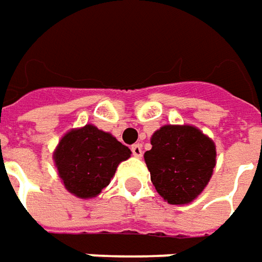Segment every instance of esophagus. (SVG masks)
Segmentation results:
<instances>
[{"instance_id":"1","label":"esophagus","mask_w":262,"mask_h":262,"mask_svg":"<svg viewBox=\"0 0 262 262\" xmlns=\"http://www.w3.org/2000/svg\"><path fill=\"white\" fill-rule=\"evenodd\" d=\"M131 151H133V155L137 157V158H141L142 157V147L140 144H134V145L131 147Z\"/></svg>"}]
</instances>
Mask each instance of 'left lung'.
I'll list each match as a JSON object with an SVG mask.
<instances>
[{
	"instance_id": "left-lung-1",
	"label": "left lung",
	"mask_w": 262,
	"mask_h": 262,
	"mask_svg": "<svg viewBox=\"0 0 262 262\" xmlns=\"http://www.w3.org/2000/svg\"><path fill=\"white\" fill-rule=\"evenodd\" d=\"M144 154L151 181L164 201L192 203L210 183L217 164L215 144L194 125H162Z\"/></svg>"
}]
</instances>
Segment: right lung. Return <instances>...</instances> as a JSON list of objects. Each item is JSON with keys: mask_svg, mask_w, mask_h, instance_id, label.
<instances>
[{"mask_svg": "<svg viewBox=\"0 0 262 262\" xmlns=\"http://www.w3.org/2000/svg\"><path fill=\"white\" fill-rule=\"evenodd\" d=\"M129 157L131 149L93 124L70 129L52 152L61 183L82 200L100 195L118 165Z\"/></svg>", "mask_w": 262, "mask_h": 262, "instance_id": "right-lung-1", "label": "right lung"}]
</instances>
